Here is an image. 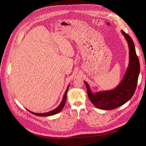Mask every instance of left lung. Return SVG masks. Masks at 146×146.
<instances>
[{
	"mask_svg": "<svg viewBox=\"0 0 146 146\" xmlns=\"http://www.w3.org/2000/svg\"><path fill=\"white\" fill-rule=\"evenodd\" d=\"M121 32L128 44L129 59L128 66L120 83L112 90L94 93L89 85L84 81L89 100L98 109L111 110L122 106L132 98L136 88L140 73L139 60L132 39L123 31Z\"/></svg>",
	"mask_w": 146,
	"mask_h": 146,
	"instance_id": "1",
	"label": "left lung"
}]
</instances>
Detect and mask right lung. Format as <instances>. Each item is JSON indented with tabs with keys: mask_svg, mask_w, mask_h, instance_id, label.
<instances>
[{
	"mask_svg": "<svg viewBox=\"0 0 146 146\" xmlns=\"http://www.w3.org/2000/svg\"><path fill=\"white\" fill-rule=\"evenodd\" d=\"M68 88H69V84L67 86V88L64 93V94L63 96V100L60 103V104L59 105V106H58L57 108H56V109L49 111V112H46V113H34V112H32L31 111H29H29L31 112L32 114H35V115H38V116H49V115H54V114H56L58 113H59L62 109L63 108H64V105H65V104H66V100H67V92H68Z\"/></svg>",
	"mask_w": 146,
	"mask_h": 146,
	"instance_id": "1",
	"label": "right lung"
}]
</instances>
